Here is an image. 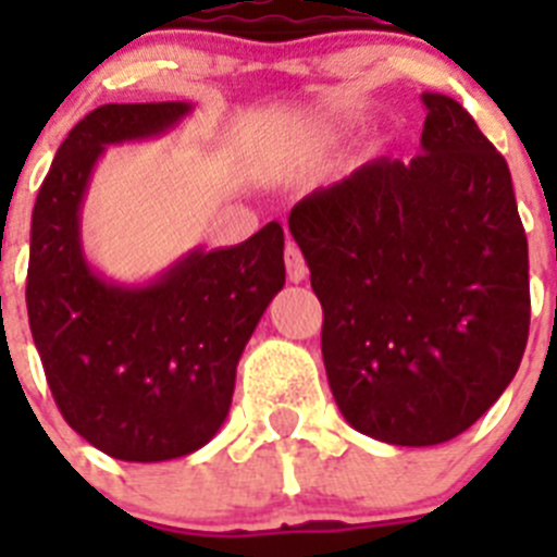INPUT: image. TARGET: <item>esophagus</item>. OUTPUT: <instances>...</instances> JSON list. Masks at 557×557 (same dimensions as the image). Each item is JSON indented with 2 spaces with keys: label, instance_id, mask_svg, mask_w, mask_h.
I'll list each match as a JSON object with an SVG mask.
<instances>
[{
  "label": "esophagus",
  "instance_id": "obj_1",
  "mask_svg": "<svg viewBox=\"0 0 557 557\" xmlns=\"http://www.w3.org/2000/svg\"><path fill=\"white\" fill-rule=\"evenodd\" d=\"M284 264H287V275H289V282L298 284L307 278V262H304V256L301 250H298V245L295 243H287V250H284Z\"/></svg>",
  "mask_w": 557,
  "mask_h": 557
}]
</instances>
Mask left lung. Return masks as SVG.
<instances>
[{"mask_svg": "<svg viewBox=\"0 0 557 557\" xmlns=\"http://www.w3.org/2000/svg\"><path fill=\"white\" fill-rule=\"evenodd\" d=\"M426 106L412 161L373 159L289 211L323 307L339 412L393 446L446 444L510 385L528 346V236L471 113Z\"/></svg>", "mask_w": 557, "mask_h": 557, "instance_id": "1", "label": "left lung"}]
</instances>
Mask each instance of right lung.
<instances>
[{"label":"right lung","instance_id":"obj_1","mask_svg":"<svg viewBox=\"0 0 557 557\" xmlns=\"http://www.w3.org/2000/svg\"><path fill=\"white\" fill-rule=\"evenodd\" d=\"M189 102H111L83 116L38 189L29 231L27 314L66 424L127 462L184 457L218 435L236 362L284 287V228L234 248H195L147 284L88 264L81 206L108 145L161 136Z\"/></svg>","mask_w":557,"mask_h":557}]
</instances>
